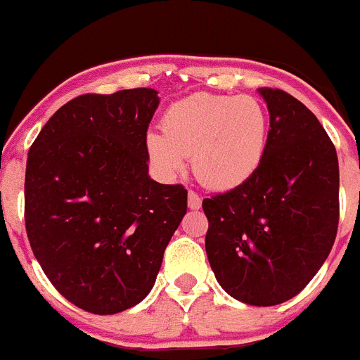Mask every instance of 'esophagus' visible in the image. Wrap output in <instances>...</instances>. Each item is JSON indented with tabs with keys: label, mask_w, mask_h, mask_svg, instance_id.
<instances>
[{
	"label": "esophagus",
	"mask_w": 360,
	"mask_h": 360,
	"mask_svg": "<svg viewBox=\"0 0 360 360\" xmlns=\"http://www.w3.org/2000/svg\"><path fill=\"white\" fill-rule=\"evenodd\" d=\"M187 205H189V209H193V211L202 207V198H200V195H196L195 191H189V193H187Z\"/></svg>",
	"instance_id": "34e87169"
}]
</instances>
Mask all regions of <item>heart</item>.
<instances>
[{
  "instance_id": "obj_1",
  "label": "heart",
  "mask_w": 360,
  "mask_h": 360,
  "mask_svg": "<svg viewBox=\"0 0 360 360\" xmlns=\"http://www.w3.org/2000/svg\"><path fill=\"white\" fill-rule=\"evenodd\" d=\"M164 133L149 131V158L165 174L182 171L193 157V171L211 189H234L252 176L269 142L270 119L249 95L193 94L171 104L162 120Z\"/></svg>"
}]
</instances>
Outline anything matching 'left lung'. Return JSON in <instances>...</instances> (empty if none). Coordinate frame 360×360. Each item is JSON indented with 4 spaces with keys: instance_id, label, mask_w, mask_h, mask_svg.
<instances>
[{
    "instance_id": "8db88e82",
    "label": "left lung",
    "mask_w": 360,
    "mask_h": 360,
    "mask_svg": "<svg viewBox=\"0 0 360 360\" xmlns=\"http://www.w3.org/2000/svg\"><path fill=\"white\" fill-rule=\"evenodd\" d=\"M270 113L266 151L241 186L203 198L205 250L229 295L285 303L328 257L339 225V162L317 117L279 88H259Z\"/></svg>"
}]
</instances>
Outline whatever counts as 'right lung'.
I'll list each match as a JSON object with an SVG mask.
<instances>
[{
  "label": "right lung",
  "mask_w": 360,
  "mask_h": 360,
  "mask_svg": "<svg viewBox=\"0 0 360 360\" xmlns=\"http://www.w3.org/2000/svg\"><path fill=\"white\" fill-rule=\"evenodd\" d=\"M151 88L72 98L30 146L25 227L34 256L70 303L110 316L141 303L187 212V191L148 174Z\"/></svg>",
  "instance_id": "right-lung-1"
}]
</instances>
